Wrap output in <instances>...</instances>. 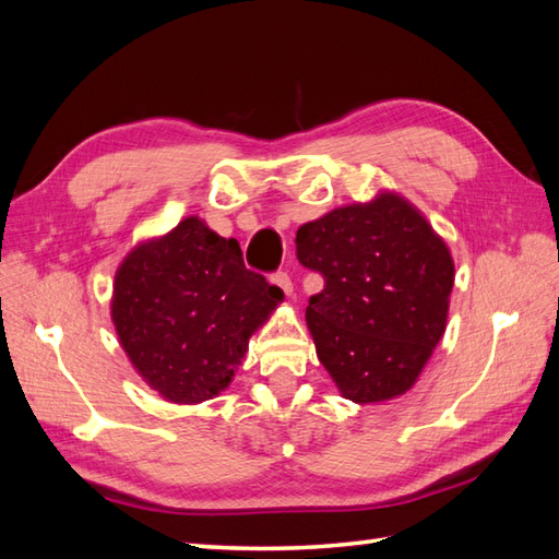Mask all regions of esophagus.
Returning <instances> with one entry per match:
<instances>
[{
	"label": "esophagus",
	"mask_w": 559,
	"mask_h": 559,
	"mask_svg": "<svg viewBox=\"0 0 559 559\" xmlns=\"http://www.w3.org/2000/svg\"><path fill=\"white\" fill-rule=\"evenodd\" d=\"M273 284H277L280 286V289L286 294V296H289L292 292H294V284H292V277L289 275H286L284 273V270H280V273H275L273 275Z\"/></svg>",
	"instance_id": "34e87169"
}]
</instances>
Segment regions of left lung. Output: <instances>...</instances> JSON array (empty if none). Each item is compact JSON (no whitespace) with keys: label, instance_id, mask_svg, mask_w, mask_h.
<instances>
[{"label":"left lung","instance_id":"obj_1","mask_svg":"<svg viewBox=\"0 0 559 559\" xmlns=\"http://www.w3.org/2000/svg\"><path fill=\"white\" fill-rule=\"evenodd\" d=\"M296 257L324 277L306 319L317 357L354 403L399 396L443 337L454 265L411 202L382 193L296 233Z\"/></svg>","mask_w":559,"mask_h":559}]
</instances>
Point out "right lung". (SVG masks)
I'll return each mask as SVG.
<instances>
[{
  "instance_id": "right-lung-1",
  "label": "right lung",
  "mask_w": 559,
  "mask_h": 559,
  "mask_svg": "<svg viewBox=\"0 0 559 559\" xmlns=\"http://www.w3.org/2000/svg\"><path fill=\"white\" fill-rule=\"evenodd\" d=\"M282 289L245 265L238 240L189 216L128 253L111 319L138 373L160 396L200 403L228 386Z\"/></svg>"
}]
</instances>
